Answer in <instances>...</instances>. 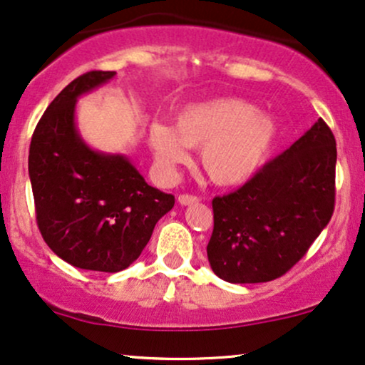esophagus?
Returning <instances> with one entry per match:
<instances>
[{"label": "esophagus", "instance_id": "34e87169", "mask_svg": "<svg viewBox=\"0 0 365 365\" xmlns=\"http://www.w3.org/2000/svg\"><path fill=\"white\" fill-rule=\"evenodd\" d=\"M197 202H198V197H195V195H187V193L178 195L180 205H192V204H197Z\"/></svg>", "mask_w": 365, "mask_h": 365}]
</instances>
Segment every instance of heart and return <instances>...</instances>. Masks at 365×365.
I'll list each match as a JSON object with an SVG mask.
<instances>
[{
  "label": "heart",
  "mask_w": 365,
  "mask_h": 365,
  "mask_svg": "<svg viewBox=\"0 0 365 365\" xmlns=\"http://www.w3.org/2000/svg\"><path fill=\"white\" fill-rule=\"evenodd\" d=\"M148 145L165 178L190 161L188 148H200L198 158L207 177L220 187L246 182L266 160L278 135L274 119L247 101L217 98L177 110L173 126L148 124Z\"/></svg>",
  "instance_id": "obj_1"
}]
</instances>
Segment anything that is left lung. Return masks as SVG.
Returning a JSON list of instances; mask_svg holds the SVG:
<instances>
[{
	"label": "left lung",
	"mask_w": 365,
	"mask_h": 365,
	"mask_svg": "<svg viewBox=\"0 0 365 365\" xmlns=\"http://www.w3.org/2000/svg\"><path fill=\"white\" fill-rule=\"evenodd\" d=\"M335 138L318 119L239 190L212 200V271L229 283H266L307 255L335 205Z\"/></svg>",
	"instance_id": "1"
}]
</instances>
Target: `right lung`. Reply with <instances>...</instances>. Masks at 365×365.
<instances>
[{
  "instance_id": "1",
  "label": "right lung",
  "mask_w": 365,
  "mask_h": 365,
  "mask_svg": "<svg viewBox=\"0 0 365 365\" xmlns=\"http://www.w3.org/2000/svg\"><path fill=\"white\" fill-rule=\"evenodd\" d=\"M116 72L73 79L36 124L29 175L36 224L48 247L68 264L118 273L135 262L175 197L148 185L126 155L91 148L76 123L77 99Z\"/></svg>"
}]
</instances>
